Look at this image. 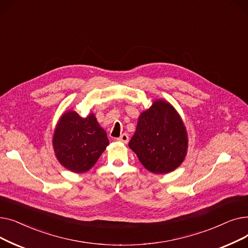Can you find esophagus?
<instances>
[{"label": "esophagus", "mask_w": 248, "mask_h": 248, "mask_svg": "<svg viewBox=\"0 0 248 248\" xmlns=\"http://www.w3.org/2000/svg\"><path fill=\"white\" fill-rule=\"evenodd\" d=\"M116 140H119V141H121V142H124V144H127V141H128V136H127V134H123L120 138L116 139Z\"/></svg>", "instance_id": "1"}]
</instances>
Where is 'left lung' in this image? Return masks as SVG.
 Wrapping results in <instances>:
<instances>
[{
    "instance_id": "obj_1",
    "label": "left lung",
    "mask_w": 248,
    "mask_h": 248,
    "mask_svg": "<svg viewBox=\"0 0 248 248\" xmlns=\"http://www.w3.org/2000/svg\"><path fill=\"white\" fill-rule=\"evenodd\" d=\"M128 147L151 173L173 172L187 155L186 126L170 102L157 99L140 114Z\"/></svg>"
}]
</instances>
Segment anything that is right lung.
Segmentation results:
<instances>
[{
    "label": "right lung",
    "mask_w": 248,
    "mask_h": 248,
    "mask_svg": "<svg viewBox=\"0 0 248 248\" xmlns=\"http://www.w3.org/2000/svg\"><path fill=\"white\" fill-rule=\"evenodd\" d=\"M108 144L94 113L82 117L71 109L60 116L52 140L58 162L78 174L90 170Z\"/></svg>",
    "instance_id": "right-lung-1"
}]
</instances>
